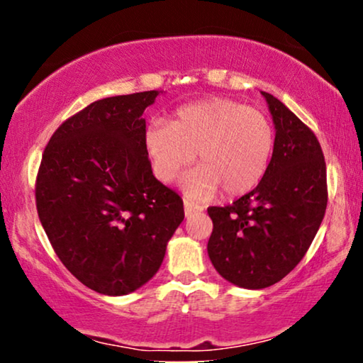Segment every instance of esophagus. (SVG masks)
Wrapping results in <instances>:
<instances>
[{
	"instance_id": "1",
	"label": "esophagus",
	"mask_w": 363,
	"mask_h": 363,
	"mask_svg": "<svg viewBox=\"0 0 363 363\" xmlns=\"http://www.w3.org/2000/svg\"><path fill=\"white\" fill-rule=\"evenodd\" d=\"M183 206H185V215L186 216H190V215H193V213H198V211L203 210L200 205H196V203L186 200V198L183 200Z\"/></svg>"
}]
</instances>
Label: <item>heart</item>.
I'll use <instances>...</instances> for the list:
<instances>
[{
    "instance_id": "obj_1",
    "label": "heart",
    "mask_w": 363,
    "mask_h": 363,
    "mask_svg": "<svg viewBox=\"0 0 363 363\" xmlns=\"http://www.w3.org/2000/svg\"><path fill=\"white\" fill-rule=\"evenodd\" d=\"M145 148L158 180L170 183L195 162L186 177L190 196H226L251 191L269 165L274 130L264 113L231 99H206L178 108L170 123L155 122L145 132Z\"/></svg>"
}]
</instances>
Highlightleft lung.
<instances>
[{
	"instance_id": "8db88e82",
	"label": "left lung",
	"mask_w": 363,
	"mask_h": 363,
	"mask_svg": "<svg viewBox=\"0 0 363 363\" xmlns=\"http://www.w3.org/2000/svg\"><path fill=\"white\" fill-rule=\"evenodd\" d=\"M262 96L276 127L264 177L233 205L208 208V256L226 281L245 289H264L289 274L309 250L327 208L319 140L279 99Z\"/></svg>"
}]
</instances>
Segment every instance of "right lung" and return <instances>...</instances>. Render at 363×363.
<instances>
[{
	"label": "right lung",
	"instance_id": "obj_1",
	"mask_svg": "<svg viewBox=\"0 0 363 363\" xmlns=\"http://www.w3.org/2000/svg\"><path fill=\"white\" fill-rule=\"evenodd\" d=\"M158 91L107 97L62 122L36 178L39 220L59 259L89 289L123 296L150 281L185 218L153 177L142 113Z\"/></svg>",
	"mask_w": 363,
	"mask_h": 363
}]
</instances>
